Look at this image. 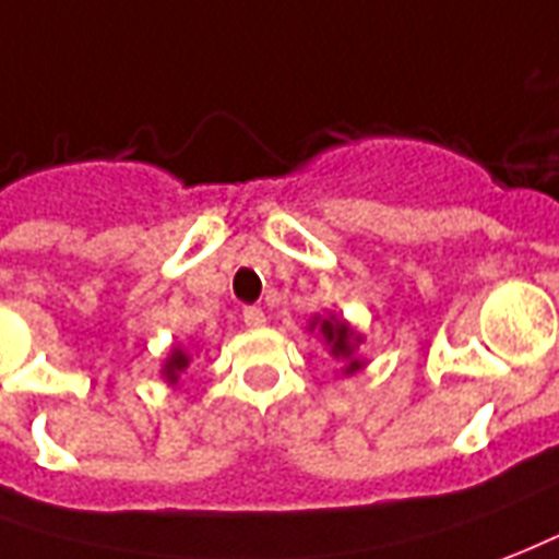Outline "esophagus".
I'll return each instance as SVG.
<instances>
[{
  "instance_id": "esophagus-1",
  "label": "esophagus",
  "mask_w": 559,
  "mask_h": 559,
  "mask_svg": "<svg viewBox=\"0 0 559 559\" xmlns=\"http://www.w3.org/2000/svg\"><path fill=\"white\" fill-rule=\"evenodd\" d=\"M264 321H267V316H264L259 307L243 309V324H247V328H264Z\"/></svg>"
}]
</instances>
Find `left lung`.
Returning a JSON list of instances; mask_svg holds the SVG:
<instances>
[{
    "label": "left lung",
    "instance_id": "obj_1",
    "mask_svg": "<svg viewBox=\"0 0 559 559\" xmlns=\"http://www.w3.org/2000/svg\"><path fill=\"white\" fill-rule=\"evenodd\" d=\"M307 330L319 336L330 357L340 364L342 378H352L366 366V360L360 357V345H364L366 336L354 328L352 321H345L336 312H324V316H312Z\"/></svg>",
    "mask_w": 559,
    "mask_h": 559
}]
</instances>
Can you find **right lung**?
I'll list each match as a JSON object with an SVG mask.
<instances>
[{
	"instance_id": "obj_1",
	"label": "right lung",
	"mask_w": 559,
	"mask_h": 559,
	"mask_svg": "<svg viewBox=\"0 0 559 559\" xmlns=\"http://www.w3.org/2000/svg\"><path fill=\"white\" fill-rule=\"evenodd\" d=\"M190 360H193V348H185V345H175V348H169V354L163 357V366H160L163 381H166L169 386H178L181 372L190 366Z\"/></svg>"
}]
</instances>
